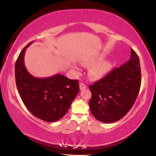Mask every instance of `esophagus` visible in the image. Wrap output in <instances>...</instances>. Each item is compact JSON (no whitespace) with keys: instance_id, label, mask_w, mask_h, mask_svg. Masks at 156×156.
Returning a JSON list of instances; mask_svg holds the SVG:
<instances>
[{"instance_id":"esophagus-1","label":"esophagus","mask_w":156,"mask_h":156,"mask_svg":"<svg viewBox=\"0 0 156 156\" xmlns=\"http://www.w3.org/2000/svg\"><path fill=\"white\" fill-rule=\"evenodd\" d=\"M87 88V86L84 84V83H82V82H81V83H80V89L82 90H84V89H86Z\"/></svg>"}]
</instances>
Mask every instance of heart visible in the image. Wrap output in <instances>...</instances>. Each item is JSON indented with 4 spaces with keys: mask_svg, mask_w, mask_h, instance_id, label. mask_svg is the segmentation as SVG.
<instances>
[{
    "mask_svg": "<svg viewBox=\"0 0 156 156\" xmlns=\"http://www.w3.org/2000/svg\"><path fill=\"white\" fill-rule=\"evenodd\" d=\"M102 58H103L102 55L92 56V57L85 58L83 59H82V63L84 65H90L99 62ZM111 66L110 62L107 60L98 62L92 66L91 68L89 69V76H90V78L93 79L101 78L107 74L108 72L110 70Z\"/></svg>",
    "mask_w": 156,
    "mask_h": 156,
    "instance_id": "heart-1",
    "label": "heart"
}]
</instances>
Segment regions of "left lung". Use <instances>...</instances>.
<instances>
[{
  "label": "left lung",
  "instance_id": "left-lung-1",
  "mask_svg": "<svg viewBox=\"0 0 156 156\" xmlns=\"http://www.w3.org/2000/svg\"><path fill=\"white\" fill-rule=\"evenodd\" d=\"M141 82L140 59L131 49L129 61L89 86L92 93L89 107L92 114L103 122L119 121L134 105L140 92Z\"/></svg>",
  "mask_w": 156,
  "mask_h": 156
}]
</instances>
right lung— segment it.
Returning <instances> with one entry per match:
<instances>
[{
	"label": "right lung",
	"mask_w": 156,
	"mask_h": 156,
	"mask_svg": "<svg viewBox=\"0 0 156 156\" xmlns=\"http://www.w3.org/2000/svg\"><path fill=\"white\" fill-rule=\"evenodd\" d=\"M32 43L23 49L16 61V88L23 102L35 117L54 122L68 111L79 92V83L78 80H69L61 74L45 78L33 76L24 64L25 50Z\"/></svg>",
	"instance_id": "right-lung-1"
}]
</instances>
